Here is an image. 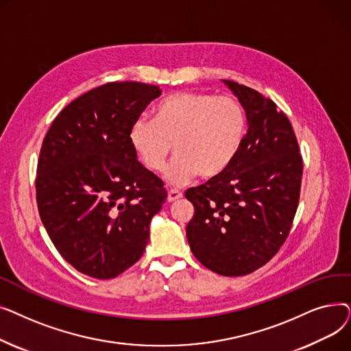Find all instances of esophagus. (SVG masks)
<instances>
[{"mask_svg":"<svg viewBox=\"0 0 351 351\" xmlns=\"http://www.w3.org/2000/svg\"><path fill=\"white\" fill-rule=\"evenodd\" d=\"M182 196H183L182 192H179V191H176V189H171V191L168 192V202H175V200L180 199Z\"/></svg>","mask_w":351,"mask_h":351,"instance_id":"esophagus-1","label":"esophagus"}]
</instances>
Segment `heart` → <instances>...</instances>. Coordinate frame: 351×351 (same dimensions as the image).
<instances>
[{
	"label": "heart",
	"mask_w": 351,
	"mask_h": 351,
	"mask_svg": "<svg viewBox=\"0 0 351 351\" xmlns=\"http://www.w3.org/2000/svg\"><path fill=\"white\" fill-rule=\"evenodd\" d=\"M246 134V115L232 97L204 92H179L163 99L154 110V121L138 118L129 131L135 152L152 172L171 156L165 178L183 185L196 173L202 179L222 175L241 149Z\"/></svg>",
	"instance_id": "b5f03b06"
}]
</instances>
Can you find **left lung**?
<instances>
[{
  "mask_svg": "<svg viewBox=\"0 0 351 351\" xmlns=\"http://www.w3.org/2000/svg\"><path fill=\"white\" fill-rule=\"evenodd\" d=\"M223 82L245 108L249 128L229 168L186 191L195 206L186 237L209 270L245 276L265 266L286 242L299 206L303 159L278 105L249 86Z\"/></svg>",
  "mask_w": 351,
  "mask_h": 351,
  "instance_id": "1",
  "label": "left lung"
}]
</instances>
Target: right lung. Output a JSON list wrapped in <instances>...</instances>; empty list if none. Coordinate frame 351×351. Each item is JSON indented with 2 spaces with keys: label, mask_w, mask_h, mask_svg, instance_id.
Listing matches in <instances>:
<instances>
[{
  "label": "right lung",
  "mask_w": 351,
  "mask_h": 351,
  "mask_svg": "<svg viewBox=\"0 0 351 351\" xmlns=\"http://www.w3.org/2000/svg\"><path fill=\"white\" fill-rule=\"evenodd\" d=\"M162 94L156 85L106 82L73 99L43 141L35 193L47 233L64 259L94 279L135 265L168 192L136 160L132 123Z\"/></svg>",
  "instance_id": "1"
}]
</instances>
